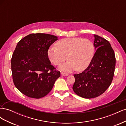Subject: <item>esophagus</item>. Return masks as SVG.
Segmentation results:
<instances>
[{
  "mask_svg": "<svg viewBox=\"0 0 126 126\" xmlns=\"http://www.w3.org/2000/svg\"><path fill=\"white\" fill-rule=\"evenodd\" d=\"M61 75L63 76H67L68 75V74H67V73H65V72H61Z\"/></svg>",
  "mask_w": 126,
  "mask_h": 126,
  "instance_id": "34e87169",
  "label": "esophagus"
}]
</instances>
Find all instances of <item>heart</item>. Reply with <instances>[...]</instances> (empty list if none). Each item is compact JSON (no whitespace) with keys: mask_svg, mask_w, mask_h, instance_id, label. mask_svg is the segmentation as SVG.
Returning <instances> with one entry per match:
<instances>
[{"mask_svg":"<svg viewBox=\"0 0 126 126\" xmlns=\"http://www.w3.org/2000/svg\"><path fill=\"white\" fill-rule=\"evenodd\" d=\"M56 47H50L48 56L55 66H59L67 59V63L59 67L67 72L77 69L83 71L89 66L94 54V44L91 40L79 37L65 38L57 41Z\"/></svg>","mask_w":126,"mask_h":126,"instance_id":"heart-1","label":"heart"}]
</instances>
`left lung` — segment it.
<instances>
[{"mask_svg":"<svg viewBox=\"0 0 126 126\" xmlns=\"http://www.w3.org/2000/svg\"><path fill=\"white\" fill-rule=\"evenodd\" d=\"M97 49L91 63L79 74L74 75L72 89L78 96L87 99L96 98L108 88L112 81L116 66L115 52L109 42L94 35Z\"/></svg>","mask_w":126,"mask_h":126,"instance_id":"left-lung-1","label":"left lung"}]
</instances>
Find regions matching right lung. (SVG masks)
Wrapping results in <instances>:
<instances>
[{
  "mask_svg": "<svg viewBox=\"0 0 126 126\" xmlns=\"http://www.w3.org/2000/svg\"><path fill=\"white\" fill-rule=\"evenodd\" d=\"M57 37L47 33H31L18 42L11 60L14 85L30 98L46 96L60 76L48 56L49 47Z\"/></svg>",
  "mask_w": 126,
  "mask_h": 126,
  "instance_id": "right-lung-1",
  "label": "right lung"
}]
</instances>
